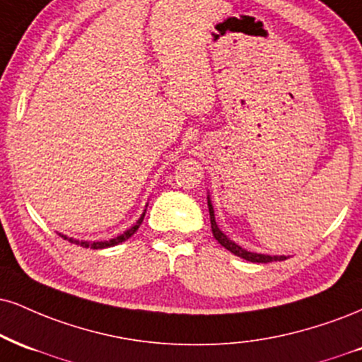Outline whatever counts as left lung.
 <instances>
[{"mask_svg": "<svg viewBox=\"0 0 362 362\" xmlns=\"http://www.w3.org/2000/svg\"><path fill=\"white\" fill-rule=\"evenodd\" d=\"M207 207H209V216H211V228H212V234H214V238L217 239V243H219L221 246H224L226 250L233 252V255L239 256V258L246 259V261H251V263H272V261H283L286 259V256H269V255H263V252H252V251H247L245 247H241L239 245H236L234 241H230V239L226 236V234L217 228V223H216V216H214V207H212V202H211V195L207 194Z\"/></svg>", "mask_w": 362, "mask_h": 362, "instance_id": "obj_1", "label": "left lung"}]
</instances>
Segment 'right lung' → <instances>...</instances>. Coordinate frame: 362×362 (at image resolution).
Here are the masks:
<instances>
[{
    "label": "right lung",
    "mask_w": 362,
    "mask_h": 362,
    "mask_svg": "<svg viewBox=\"0 0 362 362\" xmlns=\"http://www.w3.org/2000/svg\"><path fill=\"white\" fill-rule=\"evenodd\" d=\"M146 207H148V204H146ZM145 212H146V209L145 211H143V214L139 216V219L136 221V223H134L132 228L129 229H126L124 233H121V234H117L116 238H111V239H106V241H84V239H74V238H69V236H65V234H60V236H62L64 239H67L69 243H74V245H77V246H82V247H90V250H104V247H111V246H116V245H119V243H124L126 239H129L133 236L134 233H136L138 230V228L139 226H141V223H143V219H145Z\"/></svg>",
    "instance_id": "add662e5"
}]
</instances>
